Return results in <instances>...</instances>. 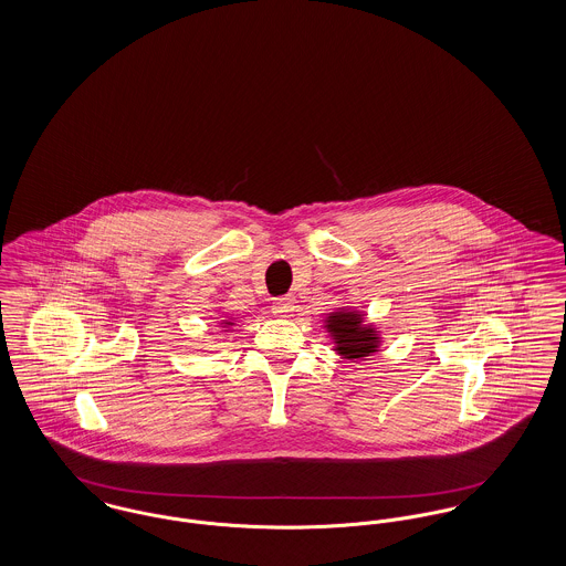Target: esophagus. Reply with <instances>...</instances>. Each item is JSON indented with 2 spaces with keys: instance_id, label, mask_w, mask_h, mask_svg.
<instances>
[{
  "instance_id": "1",
  "label": "esophagus",
  "mask_w": 566,
  "mask_h": 566,
  "mask_svg": "<svg viewBox=\"0 0 566 566\" xmlns=\"http://www.w3.org/2000/svg\"><path fill=\"white\" fill-rule=\"evenodd\" d=\"M271 310H273L275 316H291L295 312V303H293L291 296H280V298L273 301Z\"/></svg>"
}]
</instances>
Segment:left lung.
<instances>
[{
  "label": "left lung",
  "instance_id": "left-lung-1",
  "mask_svg": "<svg viewBox=\"0 0 566 566\" xmlns=\"http://www.w3.org/2000/svg\"><path fill=\"white\" fill-rule=\"evenodd\" d=\"M326 328L331 331L337 344V352L346 358H360L377 350L379 337H376V331L371 326L363 324L360 314H354L348 310L335 312L328 316Z\"/></svg>",
  "mask_w": 566,
  "mask_h": 566
}]
</instances>
